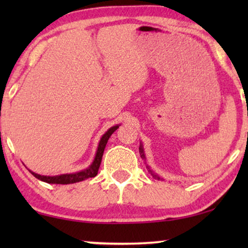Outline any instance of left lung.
Returning <instances> with one entry per match:
<instances>
[{
  "label": "left lung",
  "instance_id": "obj_1",
  "mask_svg": "<svg viewBox=\"0 0 248 248\" xmlns=\"http://www.w3.org/2000/svg\"><path fill=\"white\" fill-rule=\"evenodd\" d=\"M139 150H140V152H141V157H142V158H144V154H143V149H142V145H141V144H140V148H139ZM149 171H150V172H151V175H152V176H154V177H155V178H158V179H160V178H159V177H158V176H157V175H155V174H154V172H152V171L150 170V169H149Z\"/></svg>",
  "mask_w": 248,
  "mask_h": 248
}]
</instances>
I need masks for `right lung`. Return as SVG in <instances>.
<instances>
[{"label":"right lung","mask_w":248,"mask_h":248,"mask_svg":"<svg viewBox=\"0 0 248 248\" xmlns=\"http://www.w3.org/2000/svg\"><path fill=\"white\" fill-rule=\"evenodd\" d=\"M117 127H118V125L110 127L109 130H108L106 133L103 135V138L100 139L99 145H98V150L96 154V158H94L93 165H91L89 168L84 169V170H82V171L76 172V174H64V175H60V176H42V175L35 174V172H31V174L35 176L36 178H38V179H40V181H43L45 183H49V184H73V183L81 182V181H83V179L94 177V176L98 174V169H99L101 158H103L104 150H105V147H106V144H107L108 139H109L110 135L117 130Z\"/></svg>","instance_id":"1"}]
</instances>
